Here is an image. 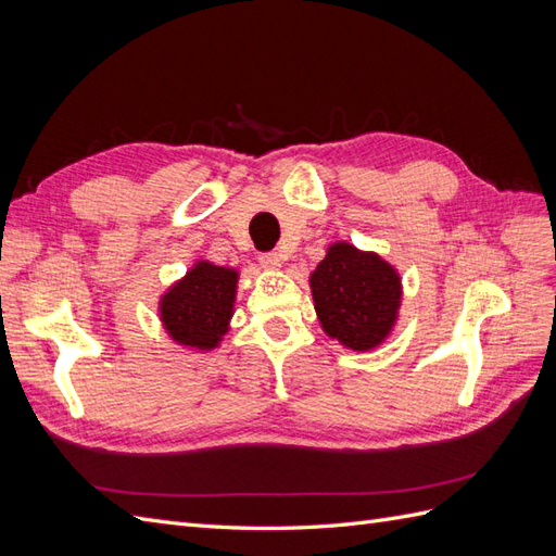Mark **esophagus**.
<instances>
[{
    "label": "esophagus",
    "instance_id": "34e87169",
    "mask_svg": "<svg viewBox=\"0 0 556 556\" xmlns=\"http://www.w3.org/2000/svg\"><path fill=\"white\" fill-rule=\"evenodd\" d=\"M280 255L278 252H262L260 255V264L264 266V268H278L280 266Z\"/></svg>",
    "mask_w": 556,
    "mask_h": 556
}]
</instances>
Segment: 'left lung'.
<instances>
[{
    "label": "left lung",
    "instance_id": "8db88e82",
    "mask_svg": "<svg viewBox=\"0 0 556 556\" xmlns=\"http://www.w3.org/2000/svg\"><path fill=\"white\" fill-rule=\"evenodd\" d=\"M319 323L352 350H371L390 333L401 301L394 268L374 252L336 243L311 276Z\"/></svg>",
    "mask_w": 556,
    "mask_h": 556
}]
</instances>
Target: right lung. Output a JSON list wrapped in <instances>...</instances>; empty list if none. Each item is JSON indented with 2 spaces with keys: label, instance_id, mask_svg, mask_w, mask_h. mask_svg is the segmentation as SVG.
Wrapping results in <instances>:
<instances>
[{
  "label": "right lung",
  "instance_id": "add662e5",
  "mask_svg": "<svg viewBox=\"0 0 556 556\" xmlns=\"http://www.w3.org/2000/svg\"><path fill=\"white\" fill-rule=\"evenodd\" d=\"M237 296V271L199 262L162 299V323L182 345L215 348L227 331Z\"/></svg>",
  "mask_w": 556,
  "mask_h": 556
}]
</instances>
